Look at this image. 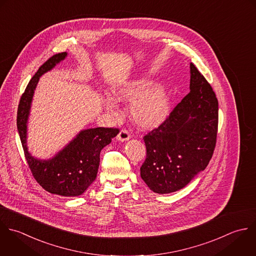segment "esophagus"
Listing matches in <instances>:
<instances>
[{"mask_svg": "<svg viewBox=\"0 0 256 256\" xmlns=\"http://www.w3.org/2000/svg\"><path fill=\"white\" fill-rule=\"evenodd\" d=\"M130 138V134L126 130H122L118 134V140L120 142H126Z\"/></svg>", "mask_w": 256, "mask_h": 256, "instance_id": "1", "label": "esophagus"}]
</instances>
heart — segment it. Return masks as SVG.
Instances as JSON below:
<instances>
[{
    "label": "heart",
    "instance_id": "1",
    "mask_svg": "<svg viewBox=\"0 0 256 256\" xmlns=\"http://www.w3.org/2000/svg\"><path fill=\"white\" fill-rule=\"evenodd\" d=\"M112 96L102 98L104 108L114 116H118L116 102H132L130 116L140 128L152 130L160 126L170 114V94L162 84L152 80L134 78L112 88Z\"/></svg>",
    "mask_w": 256,
    "mask_h": 256
}]
</instances>
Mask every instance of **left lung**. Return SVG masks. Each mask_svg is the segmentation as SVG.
Wrapping results in <instances>:
<instances>
[{
	"label": "left lung",
	"instance_id": "1",
	"mask_svg": "<svg viewBox=\"0 0 256 256\" xmlns=\"http://www.w3.org/2000/svg\"><path fill=\"white\" fill-rule=\"evenodd\" d=\"M190 92L158 128L144 136L146 158L140 176L156 194L182 190L212 158L218 100L212 86L190 62Z\"/></svg>",
	"mask_w": 256,
	"mask_h": 256
}]
</instances>
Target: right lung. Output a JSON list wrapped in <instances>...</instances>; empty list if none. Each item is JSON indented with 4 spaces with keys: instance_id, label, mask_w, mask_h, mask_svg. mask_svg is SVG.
<instances>
[{
    "instance_id": "add662e5",
    "label": "right lung",
    "mask_w": 256,
    "mask_h": 256,
    "mask_svg": "<svg viewBox=\"0 0 256 256\" xmlns=\"http://www.w3.org/2000/svg\"><path fill=\"white\" fill-rule=\"evenodd\" d=\"M66 52L54 54L42 64L28 84L20 96L16 114V126L26 160L38 184L46 192L62 196L82 194L96 178L100 150L110 144L118 128H96L80 132L62 150L50 160H38L28 152L26 124L34 92L40 76L64 60Z\"/></svg>"
}]
</instances>
